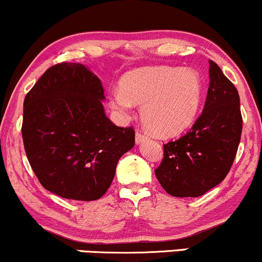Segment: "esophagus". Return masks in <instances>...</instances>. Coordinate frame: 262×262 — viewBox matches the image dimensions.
I'll return each mask as SVG.
<instances>
[{"label":"esophagus","instance_id":"obj_1","mask_svg":"<svg viewBox=\"0 0 262 262\" xmlns=\"http://www.w3.org/2000/svg\"><path fill=\"white\" fill-rule=\"evenodd\" d=\"M145 140H148V135L143 134L139 130H138L137 133H135V143L141 144V143H144V141H145Z\"/></svg>","mask_w":262,"mask_h":262}]
</instances>
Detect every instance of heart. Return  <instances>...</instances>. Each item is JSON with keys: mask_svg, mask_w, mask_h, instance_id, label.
<instances>
[{"mask_svg": "<svg viewBox=\"0 0 262 262\" xmlns=\"http://www.w3.org/2000/svg\"><path fill=\"white\" fill-rule=\"evenodd\" d=\"M121 90L110 95V107L123 119L143 106L144 124L155 134L172 137L186 130L200 112L203 81L193 69L154 66L129 71L119 82Z\"/></svg>", "mask_w": 262, "mask_h": 262, "instance_id": "b5f03b06", "label": "heart"}]
</instances>
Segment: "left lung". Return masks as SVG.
I'll list each match as a JSON object with an SVG mask.
<instances>
[{
	"label": "left lung",
	"mask_w": 262,
	"mask_h": 262,
	"mask_svg": "<svg viewBox=\"0 0 262 262\" xmlns=\"http://www.w3.org/2000/svg\"><path fill=\"white\" fill-rule=\"evenodd\" d=\"M242 128L237 90L209 60L202 114L188 133L164 145V159L155 170L162 188L173 197H200L219 185L235 159Z\"/></svg>",
	"instance_id": "left-lung-1"
}]
</instances>
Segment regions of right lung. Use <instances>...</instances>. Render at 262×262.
<instances>
[{
	"label": "right lung",
	"mask_w": 262,
	"mask_h": 262,
	"mask_svg": "<svg viewBox=\"0 0 262 262\" xmlns=\"http://www.w3.org/2000/svg\"><path fill=\"white\" fill-rule=\"evenodd\" d=\"M104 98L101 80L77 62L49 68L27 93L23 143L45 189L68 200L96 201L110 188L135 133L108 119Z\"/></svg>",
	"instance_id": "1"
}]
</instances>
